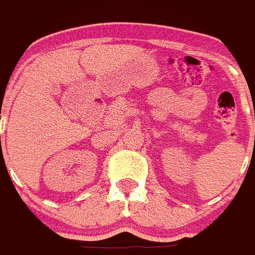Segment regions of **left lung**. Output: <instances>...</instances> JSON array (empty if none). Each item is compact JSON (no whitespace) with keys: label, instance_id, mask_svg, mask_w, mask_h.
I'll use <instances>...</instances> for the list:
<instances>
[{"label":"left lung","instance_id":"8db88e82","mask_svg":"<svg viewBox=\"0 0 255 255\" xmlns=\"http://www.w3.org/2000/svg\"><path fill=\"white\" fill-rule=\"evenodd\" d=\"M254 117H255V115H254Z\"/></svg>","mask_w":255,"mask_h":255}]
</instances>
